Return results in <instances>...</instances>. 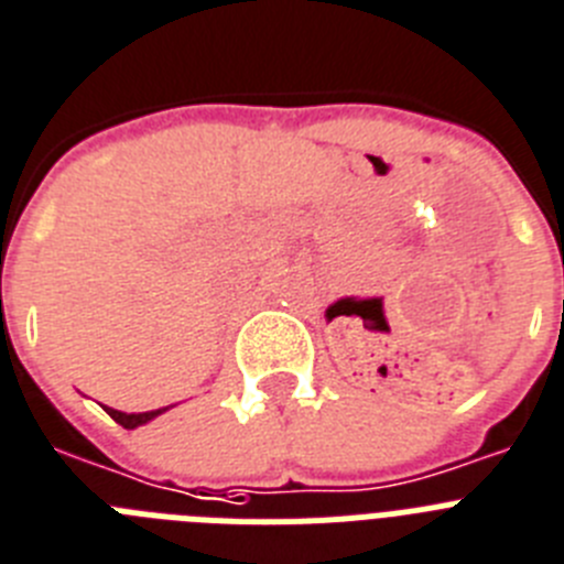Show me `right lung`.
Returning a JSON list of instances; mask_svg holds the SVG:
<instances>
[{
  "label": "right lung",
  "instance_id": "add662e5",
  "mask_svg": "<svg viewBox=\"0 0 564 564\" xmlns=\"http://www.w3.org/2000/svg\"><path fill=\"white\" fill-rule=\"evenodd\" d=\"M105 411L110 413V420L119 422V425L128 427V431H133V427L144 425V422L156 420L159 413H165L167 408H156V411H144V413H122V411H113V408H105Z\"/></svg>",
  "mask_w": 564,
  "mask_h": 564
}]
</instances>
